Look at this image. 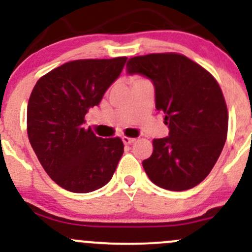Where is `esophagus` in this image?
Returning a JSON list of instances; mask_svg holds the SVG:
<instances>
[{
  "label": "esophagus",
  "mask_w": 252,
  "mask_h": 252,
  "mask_svg": "<svg viewBox=\"0 0 252 252\" xmlns=\"http://www.w3.org/2000/svg\"><path fill=\"white\" fill-rule=\"evenodd\" d=\"M122 141L124 142V145H130V144H133L134 141H135V139L128 138V136H123V138H122Z\"/></svg>",
  "instance_id": "obj_1"
}]
</instances>
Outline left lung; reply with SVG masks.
Masks as SVG:
<instances>
[{"label":"left lung","mask_w":252,"mask_h":252,"mask_svg":"<svg viewBox=\"0 0 252 252\" xmlns=\"http://www.w3.org/2000/svg\"><path fill=\"white\" fill-rule=\"evenodd\" d=\"M126 73L155 86L156 108L164 114L168 136L154 140L142 167L154 184L184 191L202 182L217 162L228 130V111L216 79L178 53L133 57Z\"/></svg>","instance_id":"left-lung-1"}]
</instances>
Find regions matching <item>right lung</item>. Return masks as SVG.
<instances>
[{
  "instance_id": "1",
  "label": "right lung",
  "mask_w": 252,
  "mask_h": 252,
  "mask_svg": "<svg viewBox=\"0 0 252 252\" xmlns=\"http://www.w3.org/2000/svg\"><path fill=\"white\" fill-rule=\"evenodd\" d=\"M126 57L79 60L40 78L28 102V136L51 179L78 194L95 191L113 177L124 152L119 138L86 129L85 114L98 106L123 70Z\"/></svg>"
}]
</instances>
